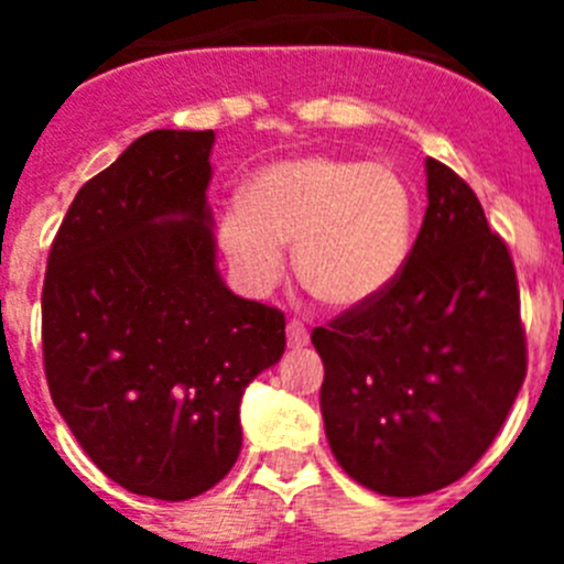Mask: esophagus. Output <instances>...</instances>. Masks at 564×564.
<instances>
[{
  "label": "esophagus",
  "mask_w": 564,
  "mask_h": 564,
  "mask_svg": "<svg viewBox=\"0 0 564 564\" xmlns=\"http://www.w3.org/2000/svg\"><path fill=\"white\" fill-rule=\"evenodd\" d=\"M307 327L302 325V322H296V318H293L291 325H288V347H293V350H299V347H305L307 344Z\"/></svg>",
  "instance_id": "1"
}]
</instances>
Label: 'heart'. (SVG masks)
Instances as JSON below:
<instances>
[{"label":"heart","mask_w":564,"mask_h":564,"mask_svg":"<svg viewBox=\"0 0 564 564\" xmlns=\"http://www.w3.org/2000/svg\"><path fill=\"white\" fill-rule=\"evenodd\" d=\"M415 188L392 163L336 154L279 161L248 181L220 214L217 239L248 291L265 293L293 246L299 282L327 307L370 305L406 265Z\"/></svg>","instance_id":"obj_1"}]
</instances>
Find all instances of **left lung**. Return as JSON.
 Here are the masks:
<instances>
[{
  "mask_svg": "<svg viewBox=\"0 0 564 564\" xmlns=\"http://www.w3.org/2000/svg\"><path fill=\"white\" fill-rule=\"evenodd\" d=\"M426 214L376 302L316 327L322 417L338 466L387 497H421L475 466L525 381L520 291L477 194L426 158Z\"/></svg>",
  "mask_w": 564,
  "mask_h": 564,
  "instance_id": "obj_1",
  "label": "left lung"
}]
</instances>
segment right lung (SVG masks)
Returning a JSON list of instances; mask_svg holds the SVG:
<instances>
[{
  "instance_id": "add662e5",
  "label": "right lung",
  "mask_w": 564,
  "mask_h": 564,
  "mask_svg": "<svg viewBox=\"0 0 564 564\" xmlns=\"http://www.w3.org/2000/svg\"><path fill=\"white\" fill-rule=\"evenodd\" d=\"M214 132L154 129L78 188L42 291L56 410L109 480L192 500L231 471L239 401L285 352V316L217 271Z\"/></svg>"
}]
</instances>
